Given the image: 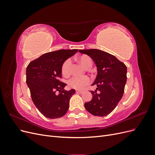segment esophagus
Masks as SVG:
<instances>
[{
    "instance_id": "34e87169",
    "label": "esophagus",
    "mask_w": 155,
    "mask_h": 155,
    "mask_svg": "<svg viewBox=\"0 0 155 155\" xmlns=\"http://www.w3.org/2000/svg\"><path fill=\"white\" fill-rule=\"evenodd\" d=\"M76 92L77 94H83V91H76Z\"/></svg>"
}]
</instances>
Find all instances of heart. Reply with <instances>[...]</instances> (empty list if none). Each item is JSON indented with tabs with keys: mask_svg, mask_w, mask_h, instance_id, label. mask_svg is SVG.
Segmentation results:
<instances>
[{
	"mask_svg": "<svg viewBox=\"0 0 155 155\" xmlns=\"http://www.w3.org/2000/svg\"><path fill=\"white\" fill-rule=\"evenodd\" d=\"M79 63H80L82 66L85 68H89L92 66V60L87 55H83L79 56L77 58ZM70 66H71V61L70 59H67L63 63L62 67H61V72L63 76H68L70 73ZM91 80L88 77H72L70 78L68 81V85L73 88L77 89V90H81L83 89L85 86L88 85L90 83Z\"/></svg>",
	"mask_w": 155,
	"mask_h": 155,
	"instance_id": "1",
	"label": "heart"
}]
</instances>
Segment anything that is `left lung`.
<instances>
[{
    "label": "left lung",
    "instance_id": "obj_1",
    "mask_svg": "<svg viewBox=\"0 0 155 155\" xmlns=\"http://www.w3.org/2000/svg\"><path fill=\"white\" fill-rule=\"evenodd\" d=\"M94 62L97 76L92 86L91 101L85 104L86 110L94 116H105L113 110L121 100L127 81V67L115 56L97 49L79 50ZM99 91L97 93V90Z\"/></svg>",
    "mask_w": 155,
    "mask_h": 155
}]
</instances>
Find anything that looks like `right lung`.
<instances>
[{"label": "right lung", "mask_w": 155, "mask_h": 155, "mask_svg": "<svg viewBox=\"0 0 155 155\" xmlns=\"http://www.w3.org/2000/svg\"><path fill=\"white\" fill-rule=\"evenodd\" d=\"M78 51L59 50L42 55L26 68V84L34 105L41 113L50 119L61 118L67 113L69 101L76 94L74 89L65 91L67 84L59 81L63 63ZM59 91L57 95L55 92Z\"/></svg>", "instance_id": "obj_1"}]
</instances>
